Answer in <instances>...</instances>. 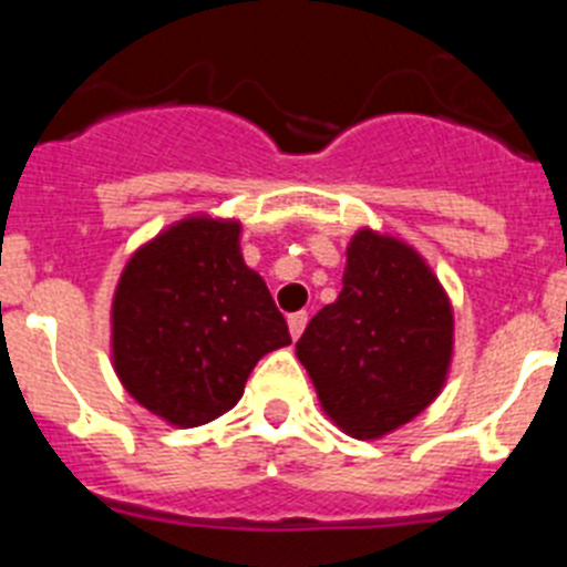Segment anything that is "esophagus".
I'll use <instances>...</instances> for the list:
<instances>
[{
	"mask_svg": "<svg viewBox=\"0 0 567 567\" xmlns=\"http://www.w3.org/2000/svg\"><path fill=\"white\" fill-rule=\"evenodd\" d=\"M307 320H309L307 312H292V315H289V334H292L295 340H298L300 334H303V329H307Z\"/></svg>",
	"mask_w": 567,
	"mask_h": 567,
	"instance_id": "1",
	"label": "esophagus"
}]
</instances>
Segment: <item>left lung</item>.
<instances>
[{
    "instance_id": "8db88e82",
    "label": "left lung",
    "mask_w": 567,
    "mask_h": 567,
    "mask_svg": "<svg viewBox=\"0 0 567 567\" xmlns=\"http://www.w3.org/2000/svg\"><path fill=\"white\" fill-rule=\"evenodd\" d=\"M454 315L440 280L403 240L360 229L338 300L295 343L323 412L352 437L394 432L445 383Z\"/></svg>"
}]
</instances>
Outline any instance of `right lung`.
Wrapping results in <instances>:
<instances>
[{
  "mask_svg": "<svg viewBox=\"0 0 567 567\" xmlns=\"http://www.w3.org/2000/svg\"><path fill=\"white\" fill-rule=\"evenodd\" d=\"M238 235V221L184 218L138 249L115 287V374L173 425L229 412L255 363L292 343Z\"/></svg>",
  "mask_w": 567,
  "mask_h": 567,
  "instance_id": "add662e5",
  "label": "right lung"
}]
</instances>
